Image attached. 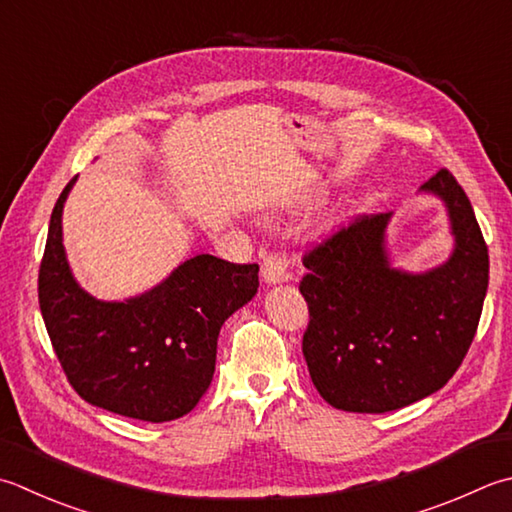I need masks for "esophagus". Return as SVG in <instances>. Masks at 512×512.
I'll list each match as a JSON object with an SVG mask.
<instances>
[{
  "mask_svg": "<svg viewBox=\"0 0 512 512\" xmlns=\"http://www.w3.org/2000/svg\"><path fill=\"white\" fill-rule=\"evenodd\" d=\"M286 268H288V262L282 253H268L262 264V279L266 284L288 282V279H293V275H290Z\"/></svg>",
  "mask_w": 512,
  "mask_h": 512,
  "instance_id": "obj_1",
  "label": "esophagus"
}]
</instances>
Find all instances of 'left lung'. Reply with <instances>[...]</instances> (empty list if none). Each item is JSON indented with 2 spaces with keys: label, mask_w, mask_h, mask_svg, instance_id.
I'll return each instance as SVG.
<instances>
[{
  "label": "left lung",
  "mask_w": 512,
  "mask_h": 512,
  "mask_svg": "<svg viewBox=\"0 0 512 512\" xmlns=\"http://www.w3.org/2000/svg\"><path fill=\"white\" fill-rule=\"evenodd\" d=\"M422 190L446 204L455 235L453 255L439 268L422 275L390 268V213L357 217L304 253V359L319 395L339 410L388 413L419 402L446 386L473 344L488 246L450 170H437Z\"/></svg>",
  "instance_id": "1"
}]
</instances>
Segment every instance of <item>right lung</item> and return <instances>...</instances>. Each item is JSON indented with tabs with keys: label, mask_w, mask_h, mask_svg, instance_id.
Wrapping results in <instances>:
<instances>
[{
	"label": "right lung",
	"mask_w": 512,
	"mask_h": 512,
	"mask_svg": "<svg viewBox=\"0 0 512 512\" xmlns=\"http://www.w3.org/2000/svg\"><path fill=\"white\" fill-rule=\"evenodd\" d=\"M73 184L50 215L37 288L59 364L88 404L153 424L184 417L213 382L219 330L255 297L259 266L197 255L144 295L99 302L75 282L62 244Z\"/></svg>",
	"instance_id": "obj_1"
}]
</instances>
